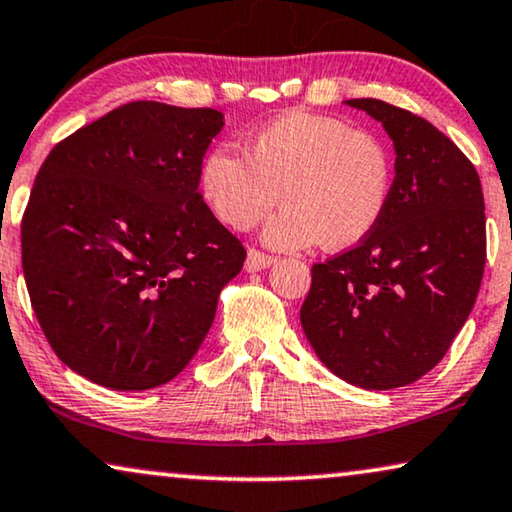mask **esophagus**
<instances>
[{
    "mask_svg": "<svg viewBox=\"0 0 512 512\" xmlns=\"http://www.w3.org/2000/svg\"><path fill=\"white\" fill-rule=\"evenodd\" d=\"M276 262L271 255L266 253H259V250L250 248L248 250V257H246V271H262V269H269V266Z\"/></svg>",
    "mask_w": 512,
    "mask_h": 512,
    "instance_id": "34e87169",
    "label": "esophagus"
}]
</instances>
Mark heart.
Wrapping results in <instances>:
<instances>
[{"mask_svg": "<svg viewBox=\"0 0 512 512\" xmlns=\"http://www.w3.org/2000/svg\"><path fill=\"white\" fill-rule=\"evenodd\" d=\"M246 155L213 148L201 162V194L236 232L262 222L280 194L285 208L264 232L273 248L357 246L390 201L392 162L383 143L329 115H280L248 141Z\"/></svg>", "mask_w": 512, "mask_h": 512, "instance_id": "1", "label": "heart"}]
</instances>
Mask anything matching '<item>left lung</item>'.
<instances>
[{"mask_svg": "<svg viewBox=\"0 0 512 512\" xmlns=\"http://www.w3.org/2000/svg\"><path fill=\"white\" fill-rule=\"evenodd\" d=\"M394 143V183L378 227L355 248L313 264L301 327L345 383L392 390L448 352L478 297L487 257L478 171L420 115L380 99H348Z\"/></svg>", "mask_w": 512, "mask_h": 512, "instance_id": "obj_1", "label": "left lung"}]
</instances>
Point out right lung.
Here are the masks:
<instances>
[{"label":"right lung","instance_id":"add662e5","mask_svg":"<svg viewBox=\"0 0 512 512\" xmlns=\"http://www.w3.org/2000/svg\"><path fill=\"white\" fill-rule=\"evenodd\" d=\"M225 118L129 102L50 150L20 239L32 308L55 355L92 383L141 392L199 350L246 262L199 192Z\"/></svg>","mask_w":512,"mask_h":512}]
</instances>
